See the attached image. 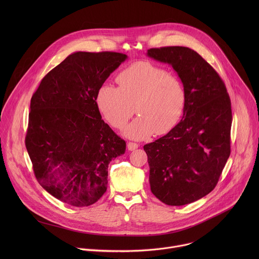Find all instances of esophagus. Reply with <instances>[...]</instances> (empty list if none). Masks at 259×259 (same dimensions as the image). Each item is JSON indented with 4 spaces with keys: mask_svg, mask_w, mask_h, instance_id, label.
<instances>
[{
    "mask_svg": "<svg viewBox=\"0 0 259 259\" xmlns=\"http://www.w3.org/2000/svg\"><path fill=\"white\" fill-rule=\"evenodd\" d=\"M127 147H128L129 151H134V150H136L137 147H138V143H135V142H128V143H127Z\"/></svg>",
    "mask_w": 259,
    "mask_h": 259,
    "instance_id": "obj_1",
    "label": "esophagus"
}]
</instances>
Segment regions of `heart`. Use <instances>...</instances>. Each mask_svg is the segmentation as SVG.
<instances>
[{
  "instance_id": "1",
  "label": "heart",
  "mask_w": 259,
  "mask_h": 259,
  "mask_svg": "<svg viewBox=\"0 0 259 259\" xmlns=\"http://www.w3.org/2000/svg\"><path fill=\"white\" fill-rule=\"evenodd\" d=\"M118 86L102 84L96 104L105 120L122 128L134 115L139 117L125 129L134 139L153 133L166 134L179 122L187 104V89L175 73L151 62H135L117 77Z\"/></svg>"
}]
</instances>
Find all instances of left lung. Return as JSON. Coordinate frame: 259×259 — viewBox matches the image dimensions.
Here are the masks:
<instances>
[{
  "label": "left lung",
  "instance_id": "1",
  "mask_svg": "<svg viewBox=\"0 0 259 259\" xmlns=\"http://www.w3.org/2000/svg\"><path fill=\"white\" fill-rule=\"evenodd\" d=\"M147 56L171 64L188 95L182 120L143 146L151 191L166 205H187L214 190L231 155V99L216 70L196 51L170 46L149 49Z\"/></svg>",
  "mask_w": 259,
  "mask_h": 259
}]
</instances>
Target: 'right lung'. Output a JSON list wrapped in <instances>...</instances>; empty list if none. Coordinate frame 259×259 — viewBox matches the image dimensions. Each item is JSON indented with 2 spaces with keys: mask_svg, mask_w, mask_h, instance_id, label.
<instances>
[{
  "mask_svg": "<svg viewBox=\"0 0 259 259\" xmlns=\"http://www.w3.org/2000/svg\"><path fill=\"white\" fill-rule=\"evenodd\" d=\"M126 59L109 51L72 53L31 97L26 150L36 180L63 203H96L107 189L109 162L126 151L96 104L97 90Z\"/></svg>",
  "mask_w": 259,
  "mask_h": 259,
  "instance_id": "right-lung-1",
  "label": "right lung"
}]
</instances>
